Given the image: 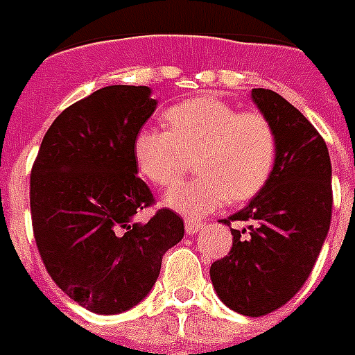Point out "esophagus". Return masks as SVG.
Returning a JSON list of instances; mask_svg holds the SVG:
<instances>
[{"label":"esophagus","instance_id":"obj_1","mask_svg":"<svg viewBox=\"0 0 355 355\" xmlns=\"http://www.w3.org/2000/svg\"><path fill=\"white\" fill-rule=\"evenodd\" d=\"M205 223L199 221V219H186V232L188 234H197L199 230H202Z\"/></svg>","mask_w":355,"mask_h":355}]
</instances>
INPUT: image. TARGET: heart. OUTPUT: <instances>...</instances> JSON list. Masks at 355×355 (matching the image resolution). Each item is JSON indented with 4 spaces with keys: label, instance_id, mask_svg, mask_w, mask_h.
<instances>
[{
    "label": "heart",
    "instance_id": "b5f03b06",
    "mask_svg": "<svg viewBox=\"0 0 355 355\" xmlns=\"http://www.w3.org/2000/svg\"><path fill=\"white\" fill-rule=\"evenodd\" d=\"M167 130L141 128L134 138L139 173L158 189H173L195 158L199 177L173 191L167 205L200 217L261 193L278 156L275 125L261 112H239L216 97L173 105L164 114Z\"/></svg>",
    "mask_w": 355,
    "mask_h": 355
}]
</instances>
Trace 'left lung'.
<instances>
[{
    "mask_svg": "<svg viewBox=\"0 0 355 355\" xmlns=\"http://www.w3.org/2000/svg\"><path fill=\"white\" fill-rule=\"evenodd\" d=\"M252 99L275 125L278 156L272 177L243 210L223 219L232 248L210 267L211 284L228 308L261 317L291 300L319 258L331 219V162L319 130L276 92L254 88Z\"/></svg>",
    "mask_w": 355,
    "mask_h": 355,
    "instance_id": "8db88e82",
    "label": "left lung"
}]
</instances>
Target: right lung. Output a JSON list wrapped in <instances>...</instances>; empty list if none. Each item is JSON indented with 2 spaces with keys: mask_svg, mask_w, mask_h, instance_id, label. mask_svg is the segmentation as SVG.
<instances>
[{
  "mask_svg": "<svg viewBox=\"0 0 355 355\" xmlns=\"http://www.w3.org/2000/svg\"><path fill=\"white\" fill-rule=\"evenodd\" d=\"M147 86H107L68 107L47 128L31 169V221L53 282L94 313L127 311L160 275L184 221L155 205L136 175L134 138L155 112Z\"/></svg>",
  "mask_w": 355,
  "mask_h": 355,
  "instance_id": "right-lung-1",
  "label": "right lung"
}]
</instances>
